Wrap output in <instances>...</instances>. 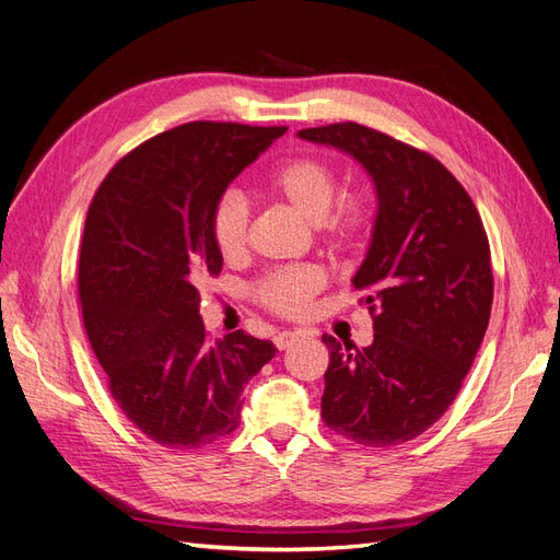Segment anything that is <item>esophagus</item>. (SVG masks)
<instances>
[{"mask_svg":"<svg viewBox=\"0 0 560 560\" xmlns=\"http://www.w3.org/2000/svg\"><path fill=\"white\" fill-rule=\"evenodd\" d=\"M294 338H296L294 331H280V334L273 338V341H276V348H278V350H284L287 346H290V343L294 341Z\"/></svg>","mask_w":560,"mask_h":560,"instance_id":"esophagus-1","label":"esophagus"}]
</instances>
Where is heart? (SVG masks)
I'll use <instances>...</instances> for the list:
<instances>
[{
    "mask_svg": "<svg viewBox=\"0 0 560 560\" xmlns=\"http://www.w3.org/2000/svg\"><path fill=\"white\" fill-rule=\"evenodd\" d=\"M268 191L282 198L301 217L319 224L322 235L336 247L350 249L371 229V208L358 194L338 196V175L317 156H299L282 163L266 179ZM249 210L241 194L219 196L210 214V238L219 257L235 264L247 252ZM325 287V273L315 266H284L266 273L252 287L259 306L280 317L306 315L311 301Z\"/></svg>",
    "mask_w": 560,
    "mask_h": 560,
    "instance_id": "obj_1",
    "label": "heart"
}]
</instances>
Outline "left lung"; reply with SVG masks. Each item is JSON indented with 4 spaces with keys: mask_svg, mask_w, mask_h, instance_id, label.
Wrapping results in <instances>:
<instances>
[{
    "mask_svg": "<svg viewBox=\"0 0 560 560\" xmlns=\"http://www.w3.org/2000/svg\"><path fill=\"white\" fill-rule=\"evenodd\" d=\"M346 151L374 179L378 214L354 290L374 343L329 348L322 420L354 444L411 442L463 387L493 306L490 245L465 186L428 151L360 124L299 130Z\"/></svg>",
    "mask_w": 560,
    "mask_h": 560,
    "instance_id": "obj_1",
    "label": "left lung"
}]
</instances>
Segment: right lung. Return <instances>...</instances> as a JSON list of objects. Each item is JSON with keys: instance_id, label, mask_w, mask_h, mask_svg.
Masks as SVG:
<instances>
[{"instance_id": "right-lung-1", "label": "right lung", "mask_w": 560, "mask_h": 560, "mask_svg": "<svg viewBox=\"0 0 560 560\" xmlns=\"http://www.w3.org/2000/svg\"><path fill=\"white\" fill-rule=\"evenodd\" d=\"M284 126L191 121L135 147L97 186L79 254L91 348L126 418L165 448H202L238 428L243 387L278 348L245 331L210 341L202 278L219 196Z\"/></svg>"}]
</instances>
